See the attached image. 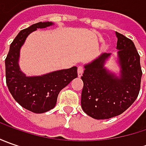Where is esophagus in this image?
I'll return each instance as SVG.
<instances>
[{
  "label": "esophagus",
  "mask_w": 146,
  "mask_h": 146,
  "mask_svg": "<svg viewBox=\"0 0 146 146\" xmlns=\"http://www.w3.org/2000/svg\"><path fill=\"white\" fill-rule=\"evenodd\" d=\"M83 73H84V67L81 66H78V76L79 77H81Z\"/></svg>",
  "instance_id": "1"
}]
</instances>
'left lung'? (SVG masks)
Listing matches in <instances>:
<instances>
[{"label":"left lung","instance_id":"1","mask_svg":"<svg viewBox=\"0 0 146 146\" xmlns=\"http://www.w3.org/2000/svg\"><path fill=\"white\" fill-rule=\"evenodd\" d=\"M115 35L118 38V76L105 66L110 53H102L84 66L82 109L96 119H107L121 115L135 102L141 88L142 71L135 44L117 31Z\"/></svg>","mask_w":146,"mask_h":146}]
</instances>
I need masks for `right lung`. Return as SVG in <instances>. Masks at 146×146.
Wrapping results in <instances>:
<instances>
[{
    "label": "right lung",
    "instance_id": "add662e5",
    "mask_svg": "<svg viewBox=\"0 0 146 146\" xmlns=\"http://www.w3.org/2000/svg\"><path fill=\"white\" fill-rule=\"evenodd\" d=\"M52 25V22H40L22 30L11 43L5 62L6 84L11 95L23 108L36 114L53 109L60 91L78 76L76 66L38 76H27L20 69V49L27 37L37 28Z\"/></svg>",
    "mask_w": 146,
    "mask_h": 146
}]
</instances>
